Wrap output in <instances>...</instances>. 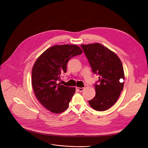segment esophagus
Wrapping results in <instances>:
<instances>
[{"label": "esophagus", "instance_id": "esophagus-1", "mask_svg": "<svg viewBox=\"0 0 148 148\" xmlns=\"http://www.w3.org/2000/svg\"><path fill=\"white\" fill-rule=\"evenodd\" d=\"M77 90H78L79 92H82L84 90V88H79V87H77L76 88Z\"/></svg>", "mask_w": 148, "mask_h": 148}]
</instances>
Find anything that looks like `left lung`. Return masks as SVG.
I'll return each instance as SVG.
<instances>
[{
	"instance_id": "obj_1",
	"label": "left lung",
	"mask_w": 148,
	"mask_h": 148,
	"mask_svg": "<svg viewBox=\"0 0 148 148\" xmlns=\"http://www.w3.org/2000/svg\"><path fill=\"white\" fill-rule=\"evenodd\" d=\"M92 71L99 75V83L95 84L96 95L89 101L92 108L105 111L118 99L125 79L122 62L115 53L99 43L81 45Z\"/></svg>"
}]
</instances>
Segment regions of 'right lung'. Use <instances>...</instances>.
I'll return each mask as SVG.
<instances>
[{"mask_svg": "<svg viewBox=\"0 0 148 148\" xmlns=\"http://www.w3.org/2000/svg\"><path fill=\"white\" fill-rule=\"evenodd\" d=\"M82 52L77 45H54L35 61L32 71L34 91L39 101L51 112L60 113L68 107L75 88L65 86L58 81L61 74L66 72L68 60Z\"/></svg>", "mask_w": 148, "mask_h": 148, "instance_id": "1", "label": "right lung"}]
</instances>
